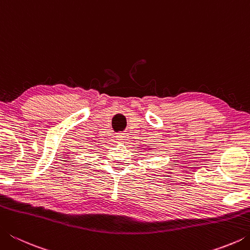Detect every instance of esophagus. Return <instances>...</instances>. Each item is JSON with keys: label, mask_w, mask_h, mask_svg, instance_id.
<instances>
[{"label": "esophagus", "mask_w": 250, "mask_h": 250, "mask_svg": "<svg viewBox=\"0 0 250 250\" xmlns=\"http://www.w3.org/2000/svg\"><path fill=\"white\" fill-rule=\"evenodd\" d=\"M117 139L119 141H122V142H125L126 139H128V134L126 133H125V132H120V133H118L117 134Z\"/></svg>", "instance_id": "esophagus-1"}]
</instances>
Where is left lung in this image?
I'll return each instance as SVG.
<instances>
[{"mask_svg": "<svg viewBox=\"0 0 250 250\" xmlns=\"http://www.w3.org/2000/svg\"><path fill=\"white\" fill-rule=\"evenodd\" d=\"M147 150H152V147H151V149H147Z\"/></svg>", "mask_w": 250, "mask_h": 250, "instance_id": "1", "label": "left lung"}]
</instances>
